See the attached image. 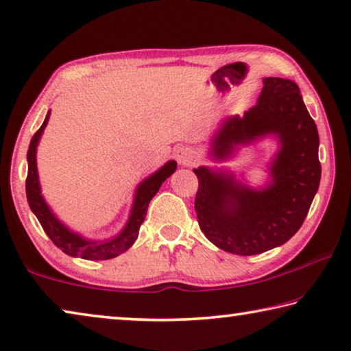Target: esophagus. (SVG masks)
<instances>
[{"mask_svg": "<svg viewBox=\"0 0 351 351\" xmlns=\"http://www.w3.org/2000/svg\"><path fill=\"white\" fill-rule=\"evenodd\" d=\"M173 154H175L176 162L180 165H189L190 161H192V158H193L192 148H189L187 145H178L175 148Z\"/></svg>", "mask_w": 351, "mask_h": 351, "instance_id": "1", "label": "esophagus"}]
</instances>
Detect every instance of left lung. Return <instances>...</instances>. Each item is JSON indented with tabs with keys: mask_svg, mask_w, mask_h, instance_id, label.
<instances>
[{
	"mask_svg": "<svg viewBox=\"0 0 351 351\" xmlns=\"http://www.w3.org/2000/svg\"><path fill=\"white\" fill-rule=\"evenodd\" d=\"M276 139L268 180L249 186L224 167L193 169L199 229L226 252L255 255L282 246L300 229L320 182L319 133L297 83L266 77L257 105L224 117L209 141V159L226 162L241 147Z\"/></svg>",
	"mask_w": 351,
	"mask_h": 351,
	"instance_id": "obj_1",
	"label": "left lung"
}]
</instances>
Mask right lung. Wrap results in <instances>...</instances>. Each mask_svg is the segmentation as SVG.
Wrapping results in <instances>:
<instances>
[{
	"label": "right lung",
	"mask_w": 351,
	"mask_h": 351,
	"mask_svg": "<svg viewBox=\"0 0 351 351\" xmlns=\"http://www.w3.org/2000/svg\"><path fill=\"white\" fill-rule=\"evenodd\" d=\"M51 110L47 111L43 123L38 128V132L32 136L31 144H29L27 150V180H26V197L27 203L34 215L45 229L47 237L52 240V243L62 249L64 254L71 255V257H80L85 260H110L114 258L117 255L123 254L133 246L139 235V228L144 223L147 215V207L152 198L158 193L159 187L162 182L167 180L169 176L175 173L176 170V161H167L161 169H158L154 173L148 175L145 180H142L138 187L134 190L133 204L130 209L128 219L121 232L110 237L105 240H93L86 239L85 235L75 232L71 228H68L60 218H58L51 206L46 203V199L41 193V186L38 180V169H37V147L40 144L41 134H43L45 128L49 122Z\"/></svg>",
	"instance_id": "obj_1"
}]
</instances>
